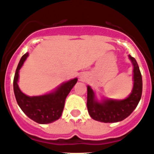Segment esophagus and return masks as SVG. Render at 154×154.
I'll use <instances>...</instances> for the list:
<instances>
[{"mask_svg":"<svg viewBox=\"0 0 154 154\" xmlns=\"http://www.w3.org/2000/svg\"><path fill=\"white\" fill-rule=\"evenodd\" d=\"M80 80H85V78H84V76H80Z\"/></svg>","mask_w":154,"mask_h":154,"instance_id":"esophagus-1","label":"esophagus"}]
</instances>
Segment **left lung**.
Masks as SVG:
<instances>
[{"instance_id":"8db88e82","label":"left lung","mask_w":154,"mask_h":154,"mask_svg":"<svg viewBox=\"0 0 154 154\" xmlns=\"http://www.w3.org/2000/svg\"><path fill=\"white\" fill-rule=\"evenodd\" d=\"M134 66V86L128 97L122 100L106 99L99 102L90 86H87V109L90 117L105 123L118 122L128 117L135 109L141 98L142 77L136 60L128 56Z\"/></svg>"}]
</instances>
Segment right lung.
<instances>
[{
	"mask_svg": "<svg viewBox=\"0 0 154 154\" xmlns=\"http://www.w3.org/2000/svg\"><path fill=\"white\" fill-rule=\"evenodd\" d=\"M29 53L22 56L16 70L14 79V91L16 100L22 111L29 119L38 124H48L57 120L62 115L66 97L77 84V78L65 82L54 91L42 96L29 97L24 94L18 86L19 72Z\"/></svg>",
	"mask_w": 154,
	"mask_h": 154,
	"instance_id": "right-lung-1",
	"label": "right lung"
}]
</instances>
